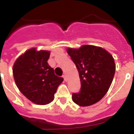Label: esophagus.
Listing matches in <instances>:
<instances>
[{"mask_svg": "<svg viewBox=\"0 0 134 134\" xmlns=\"http://www.w3.org/2000/svg\"><path fill=\"white\" fill-rule=\"evenodd\" d=\"M62 77H63V78H64V81L66 82V81H67V76H66V75H63V76H62Z\"/></svg>", "mask_w": 134, "mask_h": 134, "instance_id": "esophagus-1", "label": "esophagus"}]
</instances>
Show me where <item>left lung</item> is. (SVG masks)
I'll return each instance as SVG.
<instances>
[{"instance_id":"obj_1","label":"left lung","mask_w":134,"mask_h":134,"mask_svg":"<svg viewBox=\"0 0 134 134\" xmlns=\"http://www.w3.org/2000/svg\"><path fill=\"white\" fill-rule=\"evenodd\" d=\"M67 53L80 75L81 89L72 94V100L81 107L98 102L109 89L114 76V59L102 47L83 45L80 49L68 48Z\"/></svg>"}]
</instances>
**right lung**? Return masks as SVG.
<instances>
[{"mask_svg":"<svg viewBox=\"0 0 134 134\" xmlns=\"http://www.w3.org/2000/svg\"><path fill=\"white\" fill-rule=\"evenodd\" d=\"M49 54L46 50L30 49L17 59L13 68L18 88L36 104L52 102L57 87L64 80L55 75L54 69L47 63Z\"/></svg>","mask_w":134,"mask_h":134,"instance_id":"obj_1","label":"right lung"}]
</instances>
